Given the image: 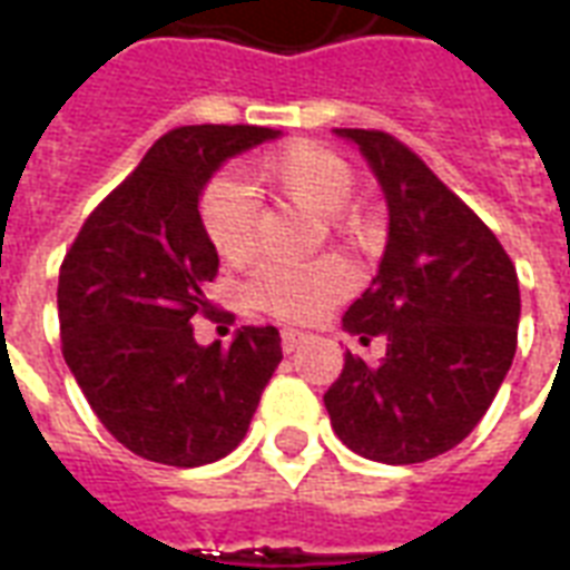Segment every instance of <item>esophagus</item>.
<instances>
[{
	"label": "esophagus",
	"mask_w": 570,
	"mask_h": 570,
	"mask_svg": "<svg viewBox=\"0 0 570 570\" xmlns=\"http://www.w3.org/2000/svg\"><path fill=\"white\" fill-rule=\"evenodd\" d=\"M302 343H307V334H304V331H295V328L281 331V348H284L286 355H293L295 348H302Z\"/></svg>",
	"instance_id": "1"
}]
</instances>
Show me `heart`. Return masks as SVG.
Masks as SVG:
<instances>
[{"instance_id":"1","label":"heart","mask_w":570,"mask_h":570,"mask_svg":"<svg viewBox=\"0 0 570 570\" xmlns=\"http://www.w3.org/2000/svg\"><path fill=\"white\" fill-rule=\"evenodd\" d=\"M259 180L281 200L311 215H328L346 239L364 245L373 239V222L357 209H346L355 189L352 165L328 147L293 141L263 156ZM200 222L227 263H239L257 245L259 206L239 180L227 174L209 180L200 195ZM352 289V272L340 259H316L304 266L268 263L250 277L248 298L254 307L284 322H311Z\"/></svg>"}]
</instances>
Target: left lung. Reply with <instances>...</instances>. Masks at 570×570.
<instances>
[{
	"label": "left lung",
	"mask_w": 570,
	"mask_h": 570,
	"mask_svg": "<svg viewBox=\"0 0 570 570\" xmlns=\"http://www.w3.org/2000/svg\"><path fill=\"white\" fill-rule=\"evenodd\" d=\"M334 132L361 150L390 218L379 272L343 328L361 343L384 337L387 355L366 364L346 352L325 407L352 452L416 464L464 441L494 402L518 348V272L402 141L375 129Z\"/></svg>",
	"instance_id": "8db88e82"
}]
</instances>
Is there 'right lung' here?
Returning <instances> with one entry per match:
<instances>
[{
  "instance_id": "right-lung-1",
  "label": "right lung",
  "mask_w": 570,
  "mask_h": 570,
  "mask_svg": "<svg viewBox=\"0 0 570 570\" xmlns=\"http://www.w3.org/2000/svg\"><path fill=\"white\" fill-rule=\"evenodd\" d=\"M275 138L281 129H171L67 250L58 275L65 361L100 423L141 459L171 468L224 459L284 357L272 325H245L230 346H200L191 328L218 272L200 195L227 159Z\"/></svg>"
}]
</instances>
